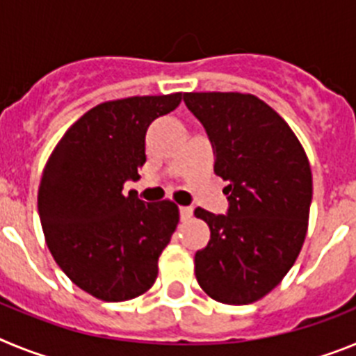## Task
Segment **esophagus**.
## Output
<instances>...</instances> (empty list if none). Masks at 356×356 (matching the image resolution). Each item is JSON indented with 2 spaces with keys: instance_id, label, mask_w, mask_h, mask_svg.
<instances>
[{
  "instance_id": "1",
  "label": "esophagus",
  "mask_w": 356,
  "mask_h": 356,
  "mask_svg": "<svg viewBox=\"0 0 356 356\" xmlns=\"http://www.w3.org/2000/svg\"><path fill=\"white\" fill-rule=\"evenodd\" d=\"M181 221H188L193 217V207H180Z\"/></svg>"
}]
</instances>
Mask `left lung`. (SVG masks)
Wrapping results in <instances>:
<instances>
[{
  "label": "left lung",
  "mask_w": 356,
  "mask_h": 356,
  "mask_svg": "<svg viewBox=\"0 0 356 356\" xmlns=\"http://www.w3.org/2000/svg\"><path fill=\"white\" fill-rule=\"evenodd\" d=\"M184 102L228 181L226 213L196 209L210 226L194 257L200 287L219 303L260 300L294 266L308 226L312 172L300 140L269 105L241 92H187Z\"/></svg>",
  "instance_id": "left-lung-1"
}]
</instances>
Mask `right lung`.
Returning <instances> with one entry per match:
<instances>
[{"instance_id": "1", "label": "right lung", "mask_w": 356, "mask_h": 356, "mask_svg": "<svg viewBox=\"0 0 356 356\" xmlns=\"http://www.w3.org/2000/svg\"><path fill=\"white\" fill-rule=\"evenodd\" d=\"M181 92L106 102L81 115L56 144L39 185V217L53 259L72 284L103 301H127L155 284L159 257L180 213L172 201L122 194L139 180L151 122Z\"/></svg>"}]
</instances>
